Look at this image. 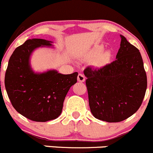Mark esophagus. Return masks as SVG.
Returning <instances> with one entry per match:
<instances>
[{"instance_id":"34e87169","label":"esophagus","mask_w":153,"mask_h":153,"mask_svg":"<svg viewBox=\"0 0 153 153\" xmlns=\"http://www.w3.org/2000/svg\"><path fill=\"white\" fill-rule=\"evenodd\" d=\"M77 79H78V82H84L85 80V76L82 74H79L78 76H77Z\"/></svg>"}]
</instances>
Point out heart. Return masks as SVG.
Here are the masks:
<instances>
[{
  "instance_id": "obj_1",
  "label": "heart",
  "mask_w": 153,
  "mask_h": 153,
  "mask_svg": "<svg viewBox=\"0 0 153 153\" xmlns=\"http://www.w3.org/2000/svg\"><path fill=\"white\" fill-rule=\"evenodd\" d=\"M103 50V46L100 45V46L97 47L93 51H91V56L92 57H97L95 59V65L98 67H102V66L106 65L107 64L109 63L110 60L111 59V52L110 51H102Z\"/></svg>"
}]
</instances>
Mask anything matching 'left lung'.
Instances as JSON below:
<instances>
[{
  "label": "left lung",
  "mask_w": 153,
  "mask_h": 153,
  "mask_svg": "<svg viewBox=\"0 0 153 153\" xmlns=\"http://www.w3.org/2000/svg\"><path fill=\"white\" fill-rule=\"evenodd\" d=\"M120 37L116 60L100 68L84 70L91 113L107 122H122L134 114L142 104L147 86L139 50Z\"/></svg>",
  "instance_id": "8db88e82"
}]
</instances>
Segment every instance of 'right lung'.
Wrapping results in <instances>:
<instances>
[{"label":"right lung","instance_id":"right-lung-1","mask_svg":"<svg viewBox=\"0 0 153 153\" xmlns=\"http://www.w3.org/2000/svg\"><path fill=\"white\" fill-rule=\"evenodd\" d=\"M51 42L27 40L15 48L6 71L5 88L12 106L34 122L56 119L62 113L66 94L77 82V72L62 74L56 70L39 74L32 71L29 62L32 51L40 46H51Z\"/></svg>","mask_w":153,"mask_h":153}]
</instances>
